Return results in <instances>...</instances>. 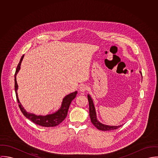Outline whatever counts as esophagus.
<instances>
[{
	"instance_id": "obj_1",
	"label": "esophagus",
	"mask_w": 158,
	"mask_h": 158,
	"mask_svg": "<svg viewBox=\"0 0 158 158\" xmlns=\"http://www.w3.org/2000/svg\"><path fill=\"white\" fill-rule=\"evenodd\" d=\"M87 87L86 85H82V86L80 87V88H79V90H80V91H81V92H85V91H86L87 90Z\"/></svg>"
}]
</instances>
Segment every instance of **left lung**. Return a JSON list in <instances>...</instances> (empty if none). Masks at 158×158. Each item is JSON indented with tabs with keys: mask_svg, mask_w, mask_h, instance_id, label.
Wrapping results in <instances>:
<instances>
[{
	"mask_svg": "<svg viewBox=\"0 0 158 158\" xmlns=\"http://www.w3.org/2000/svg\"><path fill=\"white\" fill-rule=\"evenodd\" d=\"M140 74H142L140 71ZM87 97L88 100L89 102V117L91 119V121L98 130H100L102 131H110V130H113L118 129V128H119L121 126V125L110 126V125H105V124H103V123H100L97 119L96 110H95V107H94V105L93 104V100L89 94H88Z\"/></svg>",
	"mask_w": 158,
	"mask_h": 158,
	"instance_id": "left-lung-1",
	"label": "left lung"
}]
</instances>
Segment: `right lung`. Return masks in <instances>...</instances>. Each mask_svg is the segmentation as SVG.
I'll list each match as a JSON object with an SVG mask.
<instances>
[{
	"instance_id": "add662e5",
	"label": "right lung",
	"mask_w": 158,
	"mask_h": 158,
	"mask_svg": "<svg viewBox=\"0 0 158 158\" xmlns=\"http://www.w3.org/2000/svg\"><path fill=\"white\" fill-rule=\"evenodd\" d=\"M24 57V54L22 56L20 62L18 64L16 73L15 74V92H16V98L18 101V104H19V106L23 113V114L28 119L31 120L32 122L35 123V124L42 126V127H55L58 125L62 123L67 117V113H68V110L69 108V106L70 105L71 101L76 98V94L77 93V91L73 92L70 94L67 95L62 101V103L61 105V107L60 108L59 110H58L57 111L54 113L53 114H48L46 116H40V115H35V114L30 113L27 112L24 108L22 106L21 103L19 101V98L18 95V85L16 81V75L18 74L19 71L20 70V65L21 62L23 60V58Z\"/></svg>"
}]
</instances>
